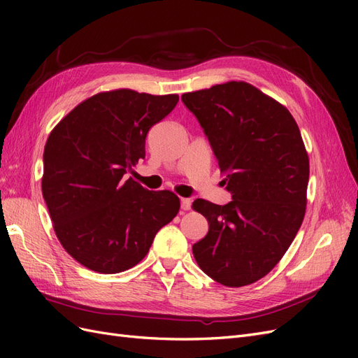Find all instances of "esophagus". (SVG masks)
Instances as JSON below:
<instances>
[{
    "label": "esophagus",
    "mask_w": 358,
    "mask_h": 358,
    "mask_svg": "<svg viewBox=\"0 0 358 358\" xmlns=\"http://www.w3.org/2000/svg\"><path fill=\"white\" fill-rule=\"evenodd\" d=\"M180 208H182V210H189L191 209V200L189 199H180Z\"/></svg>",
    "instance_id": "esophagus-1"
}]
</instances>
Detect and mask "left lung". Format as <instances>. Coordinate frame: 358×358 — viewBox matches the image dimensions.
<instances>
[{"label": "left lung", "instance_id": "left-lung-1", "mask_svg": "<svg viewBox=\"0 0 358 358\" xmlns=\"http://www.w3.org/2000/svg\"><path fill=\"white\" fill-rule=\"evenodd\" d=\"M182 101L208 136L233 200L197 199L209 231L192 245L199 267L225 287L264 278L284 257L306 213L309 157L285 106L231 80L187 92Z\"/></svg>", "mask_w": 358, "mask_h": 358}]
</instances>
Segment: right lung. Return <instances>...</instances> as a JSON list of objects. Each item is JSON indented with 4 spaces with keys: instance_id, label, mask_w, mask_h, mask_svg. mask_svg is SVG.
<instances>
[{
    "instance_id": "add662e5",
    "label": "right lung",
    "mask_w": 358,
    "mask_h": 358,
    "mask_svg": "<svg viewBox=\"0 0 358 358\" xmlns=\"http://www.w3.org/2000/svg\"><path fill=\"white\" fill-rule=\"evenodd\" d=\"M178 101V94L99 92L50 131L43 197L62 248L86 268L112 275L134 267L178 215L175 192L149 191L129 176L145 158L148 131Z\"/></svg>"
}]
</instances>
